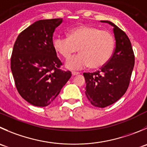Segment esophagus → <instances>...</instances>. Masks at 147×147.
Listing matches in <instances>:
<instances>
[{"label":"esophagus","instance_id":"34e87169","mask_svg":"<svg viewBox=\"0 0 147 147\" xmlns=\"http://www.w3.org/2000/svg\"><path fill=\"white\" fill-rule=\"evenodd\" d=\"M80 74V72H72V76H75V75H79Z\"/></svg>","mask_w":147,"mask_h":147}]
</instances>
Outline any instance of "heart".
<instances>
[{
  "mask_svg": "<svg viewBox=\"0 0 147 147\" xmlns=\"http://www.w3.org/2000/svg\"><path fill=\"white\" fill-rule=\"evenodd\" d=\"M53 47L59 55L69 59L66 67L79 69L90 66L98 69L106 65L111 59L115 48V39L109 31L92 26L82 25L69 30V35H58L53 40Z\"/></svg>",
  "mask_w": 147,
  "mask_h": 147,
  "instance_id": "1",
  "label": "heart"
}]
</instances>
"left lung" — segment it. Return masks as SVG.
Returning <instances> with one entry per match:
<instances>
[{"label":"left lung","instance_id":"1","mask_svg":"<svg viewBox=\"0 0 147 147\" xmlns=\"http://www.w3.org/2000/svg\"><path fill=\"white\" fill-rule=\"evenodd\" d=\"M113 27L116 48L111 58L100 71L83 74L85 95L92 105L105 108L119 100L125 94L130 82L134 66V55L131 44L124 31L109 21Z\"/></svg>","mask_w":147,"mask_h":147}]
</instances>
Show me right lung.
<instances>
[{
    "instance_id": "1",
    "label": "right lung",
    "mask_w": 147,
    "mask_h": 147,
    "mask_svg": "<svg viewBox=\"0 0 147 147\" xmlns=\"http://www.w3.org/2000/svg\"><path fill=\"white\" fill-rule=\"evenodd\" d=\"M62 18L36 21L18 35L14 44L11 69L17 90L30 104L52 103L72 76L59 69L62 62L53 47V34Z\"/></svg>"
}]
</instances>
